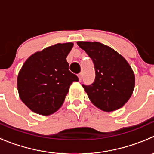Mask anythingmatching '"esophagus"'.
<instances>
[{
	"instance_id": "esophagus-1",
	"label": "esophagus",
	"mask_w": 154,
	"mask_h": 154,
	"mask_svg": "<svg viewBox=\"0 0 154 154\" xmlns=\"http://www.w3.org/2000/svg\"><path fill=\"white\" fill-rule=\"evenodd\" d=\"M77 77H78L79 80H81L82 79V77H83V75H82V73H79L78 74H77Z\"/></svg>"
}]
</instances>
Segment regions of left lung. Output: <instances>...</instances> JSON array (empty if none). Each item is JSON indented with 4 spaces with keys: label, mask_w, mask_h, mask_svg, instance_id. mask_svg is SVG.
<instances>
[{
    "label": "left lung",
    "mask_w": 154,
    "mask_h": 154,
    "mask_svg": "<svg viewBox=\"0 0 154 154\" xmlns=\"http://www.w3.org/2000/svg\"><path fill=\"white\" fill-rule=\"evenodd\" d=\"M77 43L94 63V82L82 85L90 100L106 112L123 106L131 97L135 86V76L128 63L115 50L102 43Z\"/></svg>",
    "instance_id": "obj_1"
}]
</instances>
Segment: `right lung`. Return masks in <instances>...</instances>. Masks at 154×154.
Masks as SVG:
<instances>
[{"mask_svg": "<svg viewBox=\"0 0 154 154\" xmlns=\"http://www.w3.org/2000/svg\"><path fill=\"white\" fill-rule=\"evenodd\" d=\"M73 43L54 45L29 57L18 76V90L29 109L49 116L63 105L69 87L78 81L69 71L66 57Z\"/></svg>", "mask_w": 154, "mask_h": 154, "instance_id": "obj_1", "label": "right lung"}]
</instances>
